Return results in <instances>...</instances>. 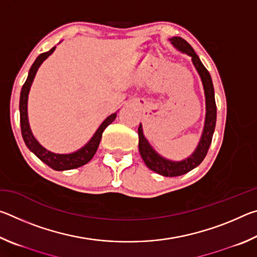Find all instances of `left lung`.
<instances>
[{"label":"left lung","instance_id":"obj_1","mask_svg":"<svg viewBox=\"0 0 257 257\" xmlns=\"http://www.w3.org/2000/svg\"><path fill=\"white\" fill-rule=\"evenodd\" d=\"M169 41L178 51L190 56L191 62H193L195 69H196L199 77H201L204 95H205V120H204L203 132L196 149L188 158L181 161H173L164 158L154 150V147L150 144V142L145 137L144 132H143V125L141 123L138 127V149L146 167L151 169L152 171L164 177H177L185 175V173L198 167L206 156L212 142L213 133H214L215 129L216 105L214 98V87H213L210 72L203 66V63L199 60L198 55L195 53L193 47L181 37H171L169 38Z\"/></svg>","mask_w":257,"mask_h":257}]
</instances>
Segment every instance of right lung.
Masks as SVG:
<instances>
[{"mask_svg":"<svg viewBox=\"0 0 257 257\" xmlns=\"http://www.w3.org/2000/svg\"><path fill=\"white\" fill-rule=\"evenodd\" d=\"M56 46L52 47L49 52L42 53L37 56L35 60L32 68H30L27 80L21 88L20 93V102H19V111H20V125H21V135H23L24 142L26 146L28 147L30 152L37 156L38 159L43 161L45 164L49 165L50 168L56 171H64V170H71V169L79 168L81 165H85L88 163L93 156L96 153L98 149L99 142H101L102 134L108 124L112 123L114 119L116 118V112L112 113L107 116V118L99 124L96 132L93 135V137L89 139L86 144L80 147L79 150L71 153H54L51 152L44 146L41 145V143L35 138L34 134L30 129L29 120H28V95L30 92V87L33 85L34 78L36 76L38 71V68L42 66V63L49 58V56L55 51Z\"/></svg>","mask_w":257,"mask_h":257,"instance_id":"right-lung-1","label":"right lung"}]
</instances>
